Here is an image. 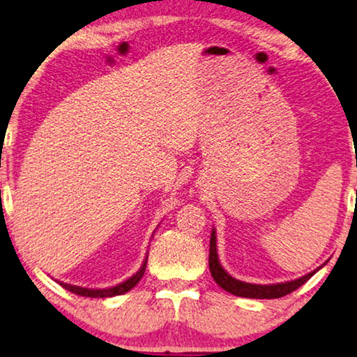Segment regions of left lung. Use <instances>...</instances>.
<instances>
[{
  "mask_svg": "<svg viewBox=\"0 0 357 357\" xmlns=\"http://www.w3.org/2000/svg\"><path fill=\"white\" fill-rule=\"evenodd\" d=\"M209 271L214 281L218 282L222 289L231 292L234 296L238 297H250V299H278V297L291 294L297 287H301L305 281H309L315 271L309 273V275L299 278V280L280 282V284H250V282L238 281L232 278L227 271H224L221 263L218 260V250H216V232H211V241H209Z\"/></svg>",
  "mask_w": 357,
  "mask_h": 357,
  "instance_id": "obj_1",
  "label": "left lung"
}]
</instances>
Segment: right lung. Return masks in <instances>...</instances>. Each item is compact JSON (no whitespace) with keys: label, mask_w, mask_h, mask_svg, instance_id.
<instances>
[{"label":"right lung","mask_w":357,"mask_h":357,"mask_svg":"<svg viewBox=\"0 0 357 357\" xmlns=\"http://www.w3.org/2000/svg\"><path fill=\"white\" fill-rule=\"evenodd\" d=\"M146 263H148V258H146L143 266L139 268L136 275L131 276L130 280L120 282V284H116L114 287H109V289H87V287L71 286V284H66V282H60V284L65 287V289L71 291L73 294H77V296H82V297H114V296H120V294H125V292H128L130 289H133V287L138 284L139 280L144 275Z\"/></svg>","instance_id":"1"}]
</instances>
